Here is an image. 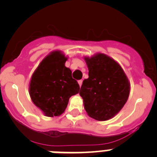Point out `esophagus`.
Returning <instances> with one entry per match:
<instances>
[{
  "instance_id": "obj_1",
  "label": "esophagus",
  "mask_w": 157,
  "mask_h": 157,
  "mask_svg": "<svg viewBox=\"0 0 157 157\" xmlns=\"http://www.w3.org/2000/svg\"><path fill=\"white\" fill-rule=\"evenodd\" d=\"M78 85H79V86L81 87L82 84V80H78Z\"/></svg>"
}]
</instances>
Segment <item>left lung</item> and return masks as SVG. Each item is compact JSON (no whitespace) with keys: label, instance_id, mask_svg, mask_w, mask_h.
I'll use <instances>...</instances> for the list:
<instances>
[{"label":"left lung","instance_id":"8db88e82","mask_svg":"<svg viewBox=\"0 0 157 157\" xmlns=\"http://www.w3.org/2000/svg\"><path fill=\"white\" fill-rule=\"evenodd\" d=\"M89 78L83 80L79 94L89 116L98 121L114 117L130 94V82L119 63L103 53L84 58Z\"/></svg>","mask_w":157,"mask_h":157}]
</instances>
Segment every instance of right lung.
<instances>
[{"label":"right lung","mask_w":157,"mask_h":157,"mask_svg":"<svg viewBox=\"0 0 157 157\" xmlns=\"http://www.w3.org/2000/svg\"><path fill=\"white\" fill-rule=\"evenodd\" d=\"M67 57L54 51L43 59L30 79V95L33 103L48 117L59 116L66 109L69 98L78 94L79 85L65 67Z\"/></svg>","instance_id":"add662e5"}]
</instances>
